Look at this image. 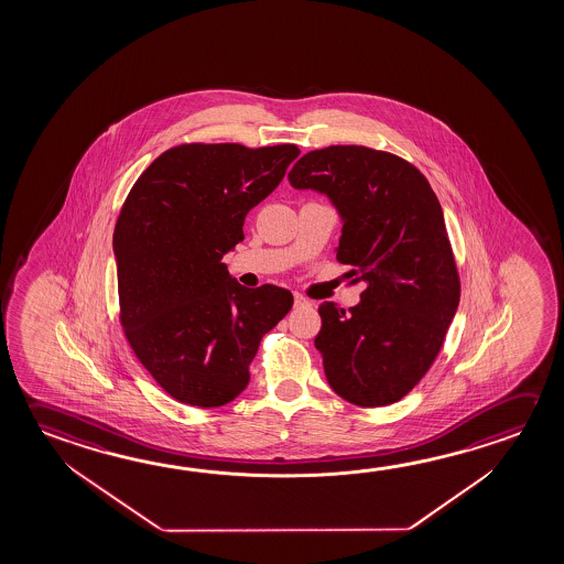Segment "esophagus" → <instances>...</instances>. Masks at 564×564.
I'll list each match as a JSON object with an SVG mask.
<instances>
[{
  "label": "esophagus",
  "mask_w": 564,
  "mask_h": 564,
  "mask_svg": "<svg viewBox=\"0 0 564 564\" xmlns=\"http://www.w3.org/2000/svg\"><path fill=\"white\" fill-rule=\"evenodd\" d=\"M313 303L306 299L305 295H301V293H295V306H311Z\"/></svg>",
  "instance_id": "1"
}]
</instances>
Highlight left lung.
I'll list each match as a JSON object with an SVG mask.
<instances>
[{
    "mask_svg": "<svg viewBox=\"0 0 564 564\" xmlns=\"http://www.w3.org/2000/svg\"><path fill=\"white\" fill-rule=\"evenodd\" d=\"M289 183L333 200L344 223L336 259L351 265L350 283H366L348 313L318 306L326 379L354 405L395 403L433 366L460 303L441 203L416 166L364 145L314 149Z\"/></svg>",
    "mask_w": 564,
    "mask_h": 564,
    "instance_id": "8db88e82",
    "label": "left lung"
}]
</instances>
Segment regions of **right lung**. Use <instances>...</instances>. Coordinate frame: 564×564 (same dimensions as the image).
<instances>
[{
	"label": "right lung",
	"mask_w": 564,
	"mask_h": 564,
	"mask_svg": "<svg viewBox=\"0 0 564 564\" xmlns=\"http://www.w3.org/2000/svg\"><path fill=\"white\" fill-rule=\"evenodd\" d=\"M293 143H185L161 153L121 206L113 253L120 323L171 398L223 406L250 381L259 341L293 306L291 291L248 289L223 258L243 220L299 158Z\"/></svg>",
	"instance_id": "1"
}]
</instances>
